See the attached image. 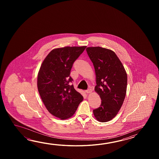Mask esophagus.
Returning <instances> with one entry per match:
<instances>
[{"label":"esophagus","instance_id":"obj_1","mask_svg":"<svg viewBox=\"0 0 159 159\" xmlns=\"http://www.w3.org/2000/svg\"><path fill=\"white\" fill-rule=\"evenodd\" d=\"M91 91H92V90H91V88H89L88 89V90H86V93L87 94H89V93H91Z\"/></svg>","mask_w":159,"mask_h":159}]
</instances>
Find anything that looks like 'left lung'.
Returning <instances> with one entry per match:
<instances>
[{
	"instance_id": "left-lung-1",
	"label": "left lung",
	"mask_w": 159,
	"mask_h": 159,
	"mask_svg": "<svg viewBox=\"0 0 159 159\" xmlns=\"http://www.w3.org/2000/svg\"><path fill=\"white\" fill-rule=\"evenodd\" d=\"M96 75L95 91L101 104L93 113L99 122L110 121L121 108L125 98L127 75L121 61L114 52L100 47L86 48Z\"/></svg>"
}]
</instances>
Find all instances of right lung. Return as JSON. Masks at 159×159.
Instances as JSON below:
<instances>
[{
	"mask_svg": "<svg viewBox=\"0 0 159 159\" xmlns=\"http://www.w3.org/2000/svg\"><path fill=\"white\" fill-rule=\"evenodd\" d=\"M86 46L66 47L54 49L48 54L41 65L37 75V88L48 111L54 116L66 119L76 111L83 101L76 91L70 76L75 61Z\"/></svg>",
	"mask_w": 159,
	"mask_h": 159,
	"instance_id": "obj_1",
	"label": "right lung"
}]
</instances>
